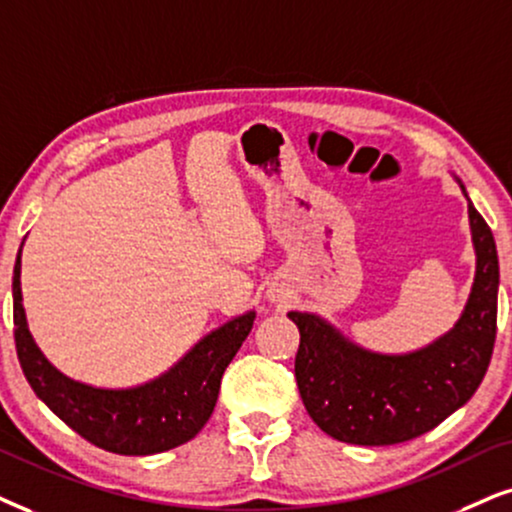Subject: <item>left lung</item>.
Masks as SVG:
<instances>
[{"instance_id": "obj_1", "label": "left lung", "mask_w": 512, "mask_h": 512, "mask_svg": "<svg viewBox=\"0 0 512 512\" xmlns=\"http://www.w3.org/2000/svg\"><path fill=\"white\" fill-rule=\"evenodd\" d=\"M468 217L475 283L461 319L432 345L409 354H378L354 345L321 316L288 314L300 328V397L326 435L361 446L409 442L437 428L480 387L496 340L498 255L491 229L470 200Z\"/></svg>"}]
</instances>
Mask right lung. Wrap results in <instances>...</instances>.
Instances as JSON below:
<instances>
[{
  "label": "right lung",
  "mask_w": 512,
  "mask_h": 512,
  "mask_svg": "<svg viewBox=\"0 0 512 512\" xmlns=\"http://www.w3.org/2000/svg\"><path fill=\"white\" fill-rule=\"evenodd\" d=\"M252 321L255 312L226 321L151 383L127 390L92 387L63 375L32 340L23 309L18 250L14 338L25 378L68 428L111 454L151 456L196 437L215 411L222 375L252 331Z\"/></svg>",
  "instance_id": "obj_1"
}]
</instances>
